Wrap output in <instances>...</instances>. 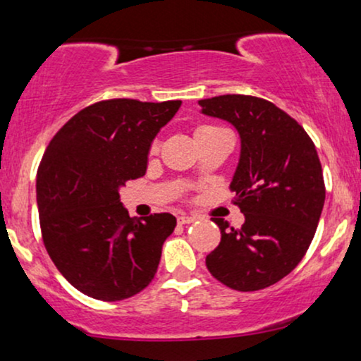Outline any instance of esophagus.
<instances>
[{
	"instance_id": "obj_1",
	"label": "esophagus",
	"mask_w": 361,
	"mask_h": 361,
	"mask_svg": "<svg viewBox=\"0 0 361 361\" xmlns=\"http://www.w3.org/2000/svg\"><path fill=\"white\" fill-rule=\"evenodd\" d=\"M192 222H195L193 215H186V214L178 215V224H181V226H183V224H192Z\"/></svg>"
}]
</instances>
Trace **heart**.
Listing matches in <instances>:
<instances>
[{
  "instance_id": "1",
  "label": "heart",
  "mask_w": 361,
  "mask_h": 361,
  "mask_svg": "<svg viewBox=\"0 0 361 361\" xmlns=\"http://www.w3.org/2000/svg\"><path fill=\"white\" fill-rule=\"evenodd\" d=\"M222 128L221 127H215V126H209V123H204V126H198L195 128V139H200V137H205V135H210V134H215V132H221ZM157 144L152 142L151 147H149V154L154 156L157 152Z\"/></svg>"
}]
</instances>
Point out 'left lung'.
Wrapping results in <instances>:
<instances>
[{"mask_svg": "<svg viewBox=\"0 0 361 361\" xmlns=\"http://www.w3.org/2000/svg\"><path fill=\"white\" fill-rule=\"evenodd\" d=\"M198 105L205 115L233 123L241 135L231 192L244 224L234 229L224 219H212L221 243L205 264L233 290L267 288L300 263L316 234L326 198L316 146L295 118L263 98L221 94Z\"/></svg>", "mask_w": 361, "mask_h": 361, "instance_id": "8db88e82", "label": "left lung"}]
</instances>
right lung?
<instances>
[{
    "instance_id": "right-lung-1",
    "label": "right lung",
    "mask_w": 361,
    "mask_h": 361,
    "mask_svg": "<svg viewBox=\"0 0 361 361\" xmlns=\"http://www.w3.org/2000/svg\"><path fill=\"white\" fill-rule=\"evenodd\" d=\"M180 100L114 98L78 111L54 135L37 171L42 241L66 280L85 295L117 302L151 283L171 214L132 219L118 188L144 176L147 152Z\"/></svg>"
}]
</instances>
